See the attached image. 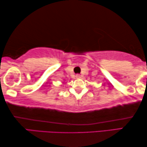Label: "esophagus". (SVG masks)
Wrapping results in <instances>:
<instances>
[{
  "mask_svg": "<svg viewBox=\"0 0 147 147\" xmlns=\"http://www.w3.org/2000/svg\"><path fill=\"white\" fill-rule=\"evenodd\" d=\"M76 78L77 79H79V78H81V76L80 75V74H77V75L76 76Z\"/></svg>",
  "mask_w": 147,
  "mask_h": 147,
  "instance_id": "34e87169",
  "label": "esophagus"
}]
</instances>
